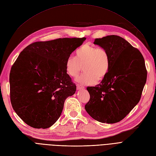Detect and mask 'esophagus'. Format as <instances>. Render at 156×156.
<instances>
[{
    "instance_id": "1",
    "label": "esophagus",
    "mask_w": 156,
    "mask_h": 156,
    "mask_svg": "<svg viewBox=\"0 0 156 156\" xmlns=\"http://www.w3.org/2000/svg\"><path fill=\"white\" fill-rule=\"evenodd\" d=\"M77 89L78 90H83V89H84V87L83 86H81V85H80V84H77Z\"/></svg>"
}]
</instances>
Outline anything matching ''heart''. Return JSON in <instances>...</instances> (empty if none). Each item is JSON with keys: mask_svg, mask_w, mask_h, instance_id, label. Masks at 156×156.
Returning a JSON list of instances; mask_svg holds the SVG:
<instances>
[{"mask_svg": "<svg viewBox=\"0 0 156 156\" xmlns=\"http://www.w3.org/2000/svg\"><path fill=\"white\" fill-rule=\"evenodd\" d=\"M85 72L76 79V81L84 85L95 84L97 80L104 79L111 67L108 52L103 48L84 45L76 52V57L72 55L66 59V71L70 76L77 77L82 71Z\"/></svg>", "mask_w": 156, "mask_h": 156, "instance_id": "obj_1", "label": "heart"}]
</instances>
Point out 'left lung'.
<instances>
[{"label":"left lung","mask_w":156,"mask_h":156,"mask_svg":"<svg viewBox=\"0 0 156 156\" xmlns=\"http://www.w3.org/2000/svg\"><path fill=\"white\" fill-rule=\"evenodd\" d=\"M93 43L108 52L111 67L101 83L87 88L90 98L85 109L98 122L116 123L140 101L147 80L145 60L138 49L120 36H107Z\"/></svg>","instance_id":"obj_1"}]
</instances>
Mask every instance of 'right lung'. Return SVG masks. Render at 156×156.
<instances>
[{
    "label": "right lung",
    "instance_id": "add662e5",
    "mask_svg": "<svg viewBox=\"0 0 156 156\" xmlns=\"http://www.w3.org/2000/svg\"><path fill=\"white\" fill-rule=\"evenodd\" d=\"M86 38L37 41L25 48L11 67L10 99L13 109L28 126L51 127L59 118L68 97L76 86L65 63Z\"/></svg>",
    "mask_w": 156,
    "mask_h": 156
}]
</instances>
